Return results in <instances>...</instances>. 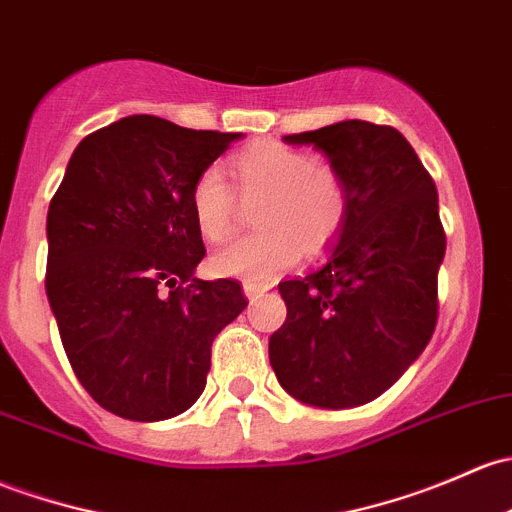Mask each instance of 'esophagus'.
<instances>
[{"instance_id": "1", "label": "esophagus", "mask_w": 512, "mask_h": 512, "mask_svg": "<svg viewBox=\"0 0 512 512\" xmlns=\"http://www.w3.org/2000/svg\"><path fill=\"white\" fill-rule=\"evenodd\" d=\"M242 292H245V297H247V299H250V301H255V299H260L262 294L267 292V287H265V284L245 282V284H242Z\"/></svg>"}]
</instances>
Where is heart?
I'll list each match as a JSON object with an SVG mask.
<instances>
[{
  "instance_id": "1",
  "label": "heart",
  "mask_w": 512,
  "mask_h": 512,
  "mask_svg": "<svg viewBox=\"0 0 512 512\" xmlns=\"http://www.w3.org/2000/svg\"><path fill=\"white\" fill-rule=\"evenodd\" d=\"M230 174L242 196H262L255 211V225L262 230L215 252L211 267L218 274L265 282L289 270L301 250L321 255L346 223L343 181L299 149L255 142L235 154ZM188 206L203 240L223 242L233 233L235 193L215 166L193 181Z\"/></svg>"
}]
</instances>
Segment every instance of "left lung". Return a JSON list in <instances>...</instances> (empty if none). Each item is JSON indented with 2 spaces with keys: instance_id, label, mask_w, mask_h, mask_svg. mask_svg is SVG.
<instances>
[{
  "instance_id": "obj_1",
  "label": "left lung",
  "mask_w": 512,
  "mask_h": 512,
  "mask_svg": "<svg viewBox=\"0 0 512 512\" xmlns=\"http://www.w3.org/2000/svg\"><path fill=\"white\" fill-rule=\"evenodd\" d=\"M284 142L324 154L348 213L326 260L279 282L287 321L270 336V363L294 400L348 410L395 385L437 326V186L395 127L343 120Z\"/></svg>"
}]
</instances>
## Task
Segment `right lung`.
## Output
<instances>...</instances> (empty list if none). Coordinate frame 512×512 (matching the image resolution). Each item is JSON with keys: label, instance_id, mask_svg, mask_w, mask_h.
Masks as SVG:
<instances>
[{"label": "right lung", "instance_id": "obj_1", "mask_svg": "<svg viewBox=\"0 0 512 512\" xmlns=\"http://www.w3.org/2000/svg\"><path fill=\"white\" fill-rule=\"evenodd\" d=\"M240 132L129 115L75 147L48 206L46 294L75 378L100 407L161 422L201 397L211 343L247 306L206 255L193 181Z\"/></svg>", "mask_w": 512, "mask_h": 512}]
</instances>
